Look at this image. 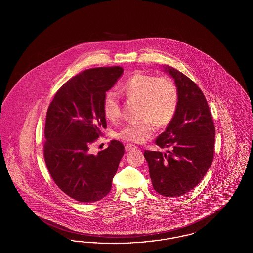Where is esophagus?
Masks as SVG:
<instances>
[{"instance_id":"obj_1","label":"esophagus","mask_w":253,"mask_h":253,"mask_svg":"<svg viewBox=\"0 0 253 253\" xmlns=\"http://www.w3.org/2000/svg\"><path fill=\"white\" fill-rule=\"evenodd\" d=\"M135 149H137V147L135 146V145L133 144H126L125 145V151L126 152H130V151H132V150H135Z\"/></svg>"}]
</instances>
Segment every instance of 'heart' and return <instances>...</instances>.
<instances>
[{
    "mask_svg": "<svg viewBox=\"0 0 253 253\" xmlns=\"http://www.w3.org/2000/svg\"><path fill=\"white\" fill-rule=\"evenodd\" d=\"M121 92L128 99L139 101V116L142 120L126 123L117 133L123 140L141 143L157 130V123L164 126L176 114L179 94L176 84L168 77H156L145 73H134L121 86ZM105 118L111 121L121 117V98L117 92L105 93L102 100Z\"/></svg>",
    "mask_w": 253,
    "mask_h": 253,
    "instance_id": "heart-1",
    "label": "heart"
}]
</instances>
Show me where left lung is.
I'll use <instances>...</instances> for the list:
<instances>
[{
    "label": "left lung",
    "mask_w": 253,
    "mask_h": 253,
    "mask_svg": "<svg viewBox=\"0 0 253 253\" xmlns=\"http://www.w3.org/2000/svg\"><path fill=\"white\" fill-rule=\"evenodd\" d=\"M179 94L175 116L156 139L168 154L144 151L154 189L163 196H182L195 188L211 167L215 127L201 89L186 75L166 65Z\"/></svg>",
    "instance_id": "left-lung-1"
}]
</instances>
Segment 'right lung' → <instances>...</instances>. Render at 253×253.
<instances>
[{"instance_id": "right-lung-1", "label": "right lung", "mask_w": 253, "mask_h": 253, "mask_svg": "<svg viewBox=\"0 0 253 253\" xmlns=\"http://www.w3.org/2000/svg\"><path fill=\"white\" fill-rule=\"evenodd\" d=\"M122 73L121 66L84 70L60 87L47 109L45 164L56 185L77 201L90 203L105 197L124 155L118 140L97 155L91 153L107 127L103 96Z\"/></svg>"}]
</instances>
